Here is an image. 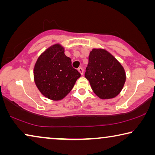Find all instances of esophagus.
<instances>
[{
    "mask_svg": "<svg viewBox=\"0 0 155 155\" xmlns=\"http://www.w3.org/2000/svg\"><path fill=\"white\" fill-rule=\"evenodd\" d=\"M78 71H79V73L81 74V75H82V74H83V69H82L81 67L79 68H78Z\"/></svg>",
    "mask_w": 155,
    "mask_h": 155,
    "instance_id": "34e87169",
    "label": "esophagus"
}]
</instances>
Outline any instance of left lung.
<instances>
[{
    "instance_id": "left-lung-1",
    "label": "left lung",
    "mask_w": 155,
    "mask_h": 155,
    "mask_svg": "<svg viewBox=\"0 0 155 155\" xmlns=\"http://www.w3.org/2000/svg\"><path fill=\"white\" fill-rule=\"evenodd\" d=\"M85 78L99 98L116 97L124 88L126 72L120 63L104 48H93L89 54Z\"/></svg>"
}]
</instances>
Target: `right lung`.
I'll list each match as a JSON object with an SVG mask.
<instances>
[{
  "label": "right lung",
  "instance_id": "obj_1",
  "mask_svg": "<svg viewBox=\"0 0 155 155\" xmlns=\"http://www.w3.org/2000/svg\"><path fill=\"white\" fill-rule=\"evenodd\" d=\"M60 44H53L38 57L34 67V80L44 97L53 101L63 99L81 75L71 65Z\"/></svg>",
  "mask_w": 155,
  "mask_h": 155
}]
</instances>
